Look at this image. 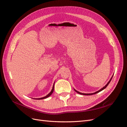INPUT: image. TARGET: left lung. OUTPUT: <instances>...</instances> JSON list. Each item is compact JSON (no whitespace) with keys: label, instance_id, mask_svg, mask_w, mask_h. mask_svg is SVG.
<instances>
[{"label":"left lung","instance_id":"left-lung-1","mask_svg":"<svg viewBox=\"0 0 127 127\" xmlns=\"http://www.w3.org/2000/svg\"><path fill=\"white\" fill-rule=\"evenodd\" d=\"M113 76H112V77H111V78L110 79V80H109V82L107 83V84L105 86H104L103 88H102L101 90H99V91H97V92H95V93H90V94H85V93H80V92H78V91H77L76 90H75V89H74V90H75V92H76L77 93H78V94H82V95H93V94H96V93H98V92H101V91H102V90H103L104 89H105V88L107 86V85H109V83H110V82H111V79H112V77H113Z\"/></svg>","mask_w":127,"mask_h":127}]
</instances>
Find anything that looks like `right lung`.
<instances>
[{
	"instance_id": "1",
	"label": "right lung",
	"mask_w": 127,
	"mask_h": 127,
	"mask_svg": "<svg viewBox=\"0 0 127 127\" xmlns=\"http://www.w3.org/2000/svg\"><path fill=\"white\" fill-rule=\"evenodd\" d=\"M54 85H55V83H54V84H53V87H52V90H51V91L50 92V93L47 95V96H44V97H42V98H34V99H44V98H47V97H48L49 96H50L51 94H52V93H53V91H54Z\"/></svg>"
}]
</instances>
